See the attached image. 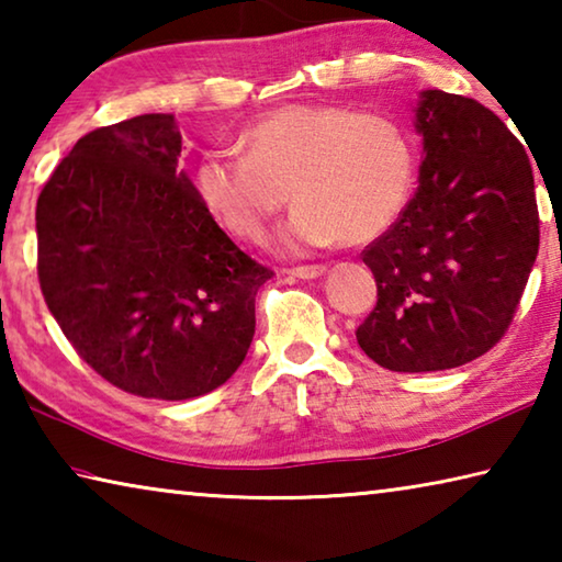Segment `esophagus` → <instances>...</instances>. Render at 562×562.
<instances>
[{
    "instance_id": "1",
    "label": "esophagus",
    "mask_w": 562,
    "mask_h": 562,
    "mask_svg": "<svg viewBox=\"0 0 562 562\" xmlns=\"http://www.w3.org/2000/svg\"><path fill=\"white\" fill-rule=\"evenodd\" d=\"M325 272H327L325 265H302V268L288 270V274H292V278H297V280H317Z\"/></svg>"
}]
</instances>
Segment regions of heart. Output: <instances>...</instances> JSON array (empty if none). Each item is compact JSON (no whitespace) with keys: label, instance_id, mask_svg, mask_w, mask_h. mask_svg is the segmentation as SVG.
I'll use <instances>...</instances> for the list:
<instances>
[{"label":"heart","instance_id":"obj_1","mask_svg":"<svg viewBox=\"0 0 562 562\" xmlns=\"http://www.w3.org/2000/svg\"><path fill=\"white\" fill-rule=\"evenodd\" d=\"M243 150L198 158L193 188L227 233L262 240L284 203L297 201L278 245L304 255L386 233L412 198L416 148L402 121L345 106L290 103L243 131Z\"/></svg>","mask_w":562,"mask_h":562}]
</instances>
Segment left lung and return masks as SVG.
Segmentation results:
<instances>
[{"instance_id":"left-lung-1","label":"left lung","mask_w":562,"mask_h":562,"mask_svg":"<svg viewBox=\"0 0 562 562\" xmlns=\"http://www.w3.org/2000/svg\"><path fill=\"white\" fill-rule=\"evenodd\" d=\"M416 195L361 252L376 307L357 329L392 372H441L506 335L538 255V205L526 148L479 101L422 91Z\"/></svg>"}]
</instances>
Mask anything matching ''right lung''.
<instances>
[{
    "label": "right lung",
    "mask_w": 562,
    "mask_h": 562,
    "mask_svg": "<svg viewBox=\"0 0 562 562\" xmlns=\"http://www.w3.org/2000/svg\"><path fill=\"white\" fill-rule=\"evenodd\" d=\"M180 148L170 113L97 128L36 201V270L66 339L113 386L164 402L235 374L272 278L205 211Z\"/></svg>",
    "instance_id": "obj_1"
}]
</instances>
